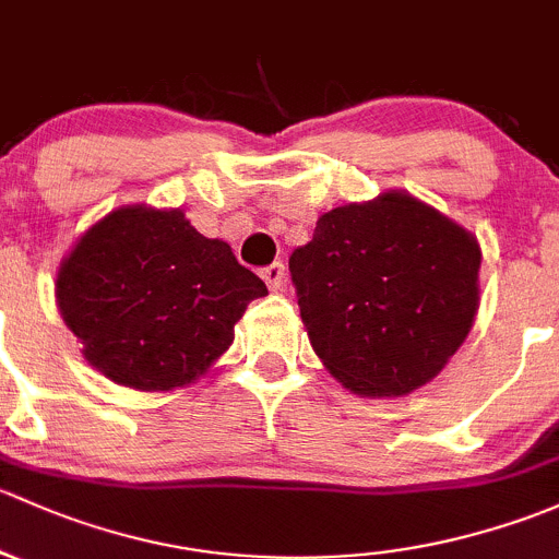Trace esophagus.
Here are the masks:
<instances>
[{
    "label": "esophagus",
    "instance_id": "34e87169",
    "mask_svg": "<svg viewBox=\"0 0 559 559\" xmlns=\"http://www.w3.org/2000/svg\"><path fill=\"white\" fill-rule=\"evenodd\" d=\"M261 277H263V282H266V285H269V290H280L282 282H285V263L274 261L272 266L261 269Z\"/></svg>",
    "mask_w": 559,
    "mask_h": 559
}]
</instances>
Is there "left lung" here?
Listing matches in <instances>:
<instances>
[{
    "label": "left lung",
    "instance_id": "left-lung-1",
    "mask_svg": "<svg viewBox=\"0 0 559 559\" xmlns=\"http://www.w3.org/2000/svg\"><path fill=\"white\" fill-rule=\"evenodd\" d=\"M481 247L406 191L320 215L290 277L312 349L364 399H401L436 377L479 312Z\"/></svg>",
    "mask_w": 559,
    "mask_h": 559
}]
</instances>
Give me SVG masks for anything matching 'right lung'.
Instances as JSON below:
<instances>
[{"label":"right lung","instance_id":"1","mask_svg":"<svg viewBox=\"0 0 559 559\" xmlns=\"http://www.w3.org/2000/svg\"><path fill=\"white\" fill-rule=\"evenodd\" d=\"M261 277L182 210L129 204L80 234L56 272V304L80 353L142 393L191 388L234 344Z\"/></svg>","mask_w":559,"mask_h":559}]
</instances>
